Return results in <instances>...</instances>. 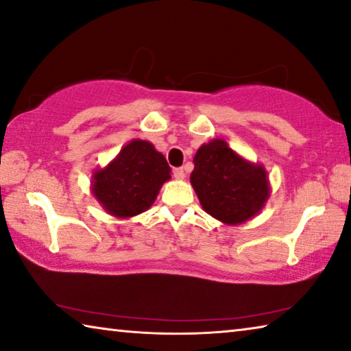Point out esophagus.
Listing matches in <instances>:
<instances>
[{"instance_id":"obj_1","label":"esophagus","mask_w":351,"mask_h":351,"mask_svg":"<svg viewBox=\"0 0 351 351\" xmlns=\"http://www.w3.org/2000/svg\"><path fill=\"white\" fill-rule=\"evenodd\" d=\"M173 176L176 180H184V176H186V171H184L182 167H178L173 170Z\"/></svg>"}]
</instances>
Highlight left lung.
<instances>
[{
	"label": "left lung",
	"instance_id": "left-lung-1",
	"mask_svg": "<svg viewBox=\"0 0 351 351\" xmlns=\"http://www.w3.org/2000/svg\"><path fill=\"white\" fill-rule=\"evenodd\" d=\"M193 162L190 182L203 209L219 221H246L269 197L265 169L245 161L221 139L201 147Z\"/></svg>",
	"mask_w": 351,
	"mask_h": 351
}]
</instances>
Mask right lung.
<instances>
[{"label":"right lung","instance_id":"obj_1","mask_svg":"<svg viewBox=\"0 0 351 351\" xmlns=\"http://www.w3.org/2000/svg\"><path fill=\"white\" fill-rule=\"evenodd\" d=\"M93 178V193L100 204L111 215L128 218L145 212L153 204L159 189L170 180V167L150 142L136 139Z\"/></svg>","mask_w":351,"mask_h":351}]
</instances>
